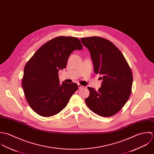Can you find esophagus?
<instances>
[{"label":"esophagus","instance_id":"esophagus-1","mask_svg":"<svg viewBox=\"0 0 154 154\" xmlns=\"http://www.w3.org/2000/svg\"><path fill=\"white\" fill-rule=\"evenodd\" d=\"M78 86H79V88L80 89H83V88H85V86H82V85H80V84L78 85Z\"/></svg>","mask_w":154,"mask_h":154}]
</instances>
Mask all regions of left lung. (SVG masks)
<instances>
[{
	"label": "left lung",
	"instance_id": "left-lung-1",
	"mask_svg": "<svg viewBox=\"0 0 154 154\" xmlns=\"http://www.w3.org/2000/svg\"><path fill=\"white\" fill-rule=\"evenodd\" d=\"M81 42L90 52L94 72L103 75L97 91L88 88L90 94L85 102L96 114L112 116L123 108L130 96L131 69L121 51L110 41L94 36L82 38Z\"/></svg>",
	"mask_w": 154,
	"mask_h": 154
}]
</instances>
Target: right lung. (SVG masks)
Returning a JSON list of instances; mask_svg holds the SVG:
<instances>
[{"label":"right lung","instance_id":"right-lung-1","mask_svg":"<svg viewBox=\"0 0 154 154\" xmlns=\"http://www.w3.org/2000/svg\"><path fill=\"white\" fill-rule=\"evenodd\" d=\"M83 49L79 38L60 36L42 46L26 63L22 86L32 109L43 117L58 114L78 89L76 83L60 84L58 72L66 68L75 50Z\"/></svg>","mask_w":154,"mask_h":154}]
</instances>
